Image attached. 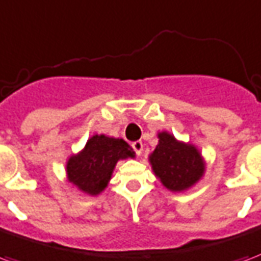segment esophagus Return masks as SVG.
I'll return each mask as SVG.
<instances>
[{
  "label": "esophagus",
  "instance_id": "34e87169",
  "mask_svg": "<svg viewBox=\"0 0 261 261\" xmlns=\"http://www.w3.org/2000/svg\"><path fill=\"white\" fill-rule=\"evenodd\" d=\"M130 146H132L133 151L136 152L138 155H140V154H142V151H143V143L140 142V140H138V142H133L132 144H130Z\"/></svg>",
  "mask_w": 261,
  "mask_h": 261
}]
</instances>
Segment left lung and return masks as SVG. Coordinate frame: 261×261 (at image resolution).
Returning a JSON list of instances; mask_svg holds the SVG:
<instances>
[{
	"instance_id": "8db88e82",
	"label": "left lung",
	"mask_w": 261,
	"mask_h": 261,
	"mask_svg": "<svg viewBox=\"0 0 261 261\" xmlns=\"http://www.w3.org/2000/svg\"><path fill=\"white\" fill-rule=\"evenodd\" d=\"M158 139L160 143L150 155V162L162 184L170 191H183L197 183L205 170L197 148L177 142L168 132H161Z\"/></svg>"
}]
</instances>
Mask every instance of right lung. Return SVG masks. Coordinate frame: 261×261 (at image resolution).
<instances>
[{
  "mask_svg": "<svg viewBox=\"0 0 261 261\" xmlns=\"http://www.w3.org/2000/svg\"><path fill=\"white\" fill-rule=\"evenodd\" d=\"M128 156L133 158L135 152L125 140L95 135L78 155L68 160V181L84 193L97 195L107 187L115 164Z\"/></svg>",
  "mask_w": 261,
  "mask_h": 261,
  "instance_id": "right-lung-1",
  "label": "right lung"
}]
</instances>
